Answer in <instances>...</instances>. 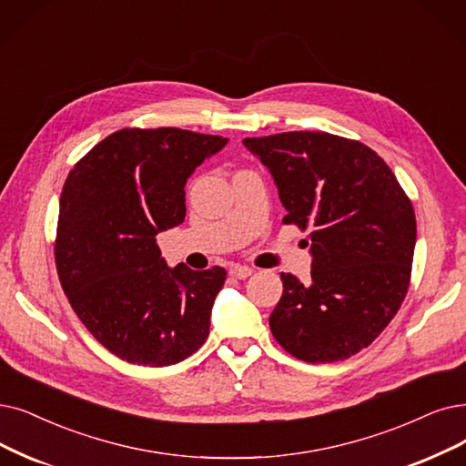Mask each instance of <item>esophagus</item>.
<instances>
[{"label":"esophagus","mask_w":466,"mask_h":466,"mask_svg":"<svg viewBox=\"0 0 466 466\" xmlns=\"http://www.w3.org/2000/svg\"><path fill=\"white\" fill-rule=\"evenodd\" d=\"M229 275L235 277V279H247V277L252 275V269L247 268V266H233V268L229 269Z\"/></svg>","instance_id":"34e87169"}]
</instances>
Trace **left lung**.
I'll return each instance as SVG.
<instances>
[{
  "label": "left lung",
  "instance_id": "left-lung-1",
  "mask_svg": "<svg viewBox=\"0 0 466 466\" xmlns=\"http://www.w3.org/2000/svg\"><path fill=\"white\" fill-rule=\"evenodd\" d=\"M277 183L283 223L309 229L311 283L281 273L269 315L273 339L308 363L342 361L394 319L417 240L411 198L390 166L361 141L327 132L245 137Z\"/></svg>",
  "mask_w": 466,
  "mask_h": 466
}]
</instances>
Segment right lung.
Listing matches in <instances>:
<instances>
[{
  "mask_svg": "<svg viewBox=\"0 0 466 466\" xmlns=\"http://www.w3.org/2000/svg\"><path fill=\"white\" fill-rule=\"evenodd\" d=\"M228 143L179 127H124L70 170L61 193L55 266L84 327L116 358L174 365L207 342L228 271L170 269L157 235L185 218V183Z\"/></svg>",
  "mask_w": 466,
  "mask_h": 466,
  "instance_id": "right-lung-1",
  "label": "right lung"
}]
</instances>
